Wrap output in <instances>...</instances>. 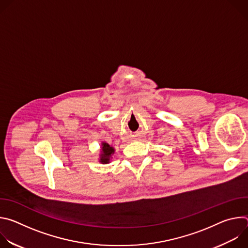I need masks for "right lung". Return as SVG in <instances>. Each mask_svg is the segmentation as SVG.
<instances>
[{
	"label": "right lung",
	"mask_w": 248,
	"mask_h": 248,
	"mask_svg": "<svg viewBox=\"0 0 248 248\" xmlns=\"http://www.w3.org/2000/svg\"><path fill=\"white\" fill-rule=\"evenodd\" d=\"M115 153L114 147L110 146L107 142H102V147H101V155H100V160L99 162L102 164H108L110 163V159L112 155Z\"/></svg>",
	"instance_id": "1"
}]
</instances>
